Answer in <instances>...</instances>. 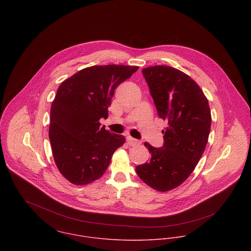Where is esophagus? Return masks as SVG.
<instances>
[{"label":"esophagus","instance_id":"1","mask_svg":"<svg viewBox=\"0 0 251 251\" xmlns=\"http://www.w3.org/2000/svg\"><path fill=\"white\" fill-rule=\"evenodd\" d=\"M126 142L129 145V146H136V145H139L140 141L135 139V138H132L131 136H127L126 137Z\"/></svg>","mask_w":251,"mask_h":251}]
</instances>
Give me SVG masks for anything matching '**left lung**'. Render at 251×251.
Returning a JSON list of instances; mask_svg holds the SVG:
<instances>
[{"mask_svg":"<svg viewBox=\"0 0 251 251\" xmlns=\"http://www.w3.org/2000/svg\"><path fill=\"white\" fill-rule=\"evenodd\" d=\"M159 118L168 122L161 148L144 144L151 153L135 170L158 191L181 184L195 169L208 143L211 110L203 91L188 75L168 66L142 70Z\"/></svg>","mask_w":251,"mask_h":251,"instance_id":"1","label":"left lung"}]
</instances>
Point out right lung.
<instances>
[{"label": "right lung", "instance_id": "right-lung-1", "mask_svg": "<svg viewBox=\"0 0 251 251\" xmlns=\"http://www.w3.org/2000/svg\"><path fill=\"white\" fill-rule=\"evenodd\" d=\"M139 68L94 66L81 70L58 88L51 105L49 139L55 163L72 183L88 184L106 171L123 135L111 133L100 120L107 119L115 89Z\"/></svg>", "mask_w": 251, "mask_h": 251}]
</instances>
